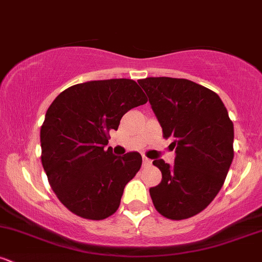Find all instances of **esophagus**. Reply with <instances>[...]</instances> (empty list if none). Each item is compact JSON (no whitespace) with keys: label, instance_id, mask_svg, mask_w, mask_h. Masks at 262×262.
<instances>
[{"label":"esophagus","instance_id":"34e87169","mask_svg":"<svg viewBox=\"0 0 262 262\" xmlns=\"http://www.w3.org/2000/svg\"><path fill=\"white\" fill-rule=\"evenodd\" d=\"M150 164H151V161H150L148 158H145V156H144V158H143V166H149Z\"/></svg>","mask_w":262,"mask_h":262}]
</instances>
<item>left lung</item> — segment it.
<instances>
[{
	"instance_id": "obj_1",
	"label": "left lung",
	"mask_w": 262,
	"mask_h": 262,
	"mask_svg": "<svg viewBox=\"0 0 262 262\" xmlns=\"http://www.w3.org/2000/svg\"><path fill=\"white\" fill-rule=\"evenodd\" d=\"M149 97L165 139L172 138L175 164H152L162 180L149 189L155 209L181 221L214 200L234 158V125L215 92L186 79L146 77L138 81Z\"/></svg>"
}]
</instances>
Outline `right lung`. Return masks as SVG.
Listing matches in <instances>:
<instances>
[{"instance_id": "add662e5", "label": "right lung", "mask_w": 262, "mask_h": 262, "mask_svg": "<svg viewBox=\"0 0 262 262\" xmlns=\"http://www.w3.org/2000/svg\"><path fill=\"white\" fill-rule=\"evenodd\" d=\"M148 102L138 83L111 79L77 83L48 108L40 129L41 164L59 201L81 218L112 215L125 185L141 166L139 152L114 156L110 130L132 108Z\"/></svg>"}]
</instances>
